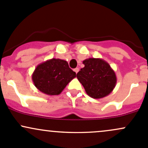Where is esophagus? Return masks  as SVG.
I'll return each instance as SVG.
<instances>
[{"label":"esophagus","instance_id":"34e87169","mask_svg":"<svg viewBox=\"0 0 148 148\" xmlns=\"http://www.w3.org/2000/svg\"><path fill=\"white\" fill-rule=\"evenodd\" d=\"M74 71H75V72H76V74H77V73H78V71H79V68H76V69H74Z\"/></svg>","mask_w":148,"mask_h":148}]
</instances>
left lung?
<instances>
[{
    "instance_id": "left-lung-1",
    "label": "left lung",
    "mask_w": 148,
    "mask_h": 148,
    "mask_svg": "<svg viewBox=\"0 0 148 148\" xmlns=\"http://www.w3.org/2000/svg\"><path fill=\"white\" fill-rule=\"evenodd\" d=\"M83 64L84 67L77 73V77L86 94L94 99H101L111 94L117 78L109 64L100 58L86 59Z\"/></svg>"
}]
</instances>
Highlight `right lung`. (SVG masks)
Listing matches in <instances>:
<instances>
[{"label": "right lung", "mask_w": 148, "mask_h": 148, "mask_svg": "<svg viewBox=\"0 0 148 148\" xmlns=\"http://www.w3.org/2000/svg\"><path fill=\"white\" fill-rule=\"evenodd\" d=\"M76 77L67 62L52 58L40 64L32 75L34 84L39 91L49 96L59 95Z\"/></svg>", "instance_id": "obj_1"}]
</instances>
